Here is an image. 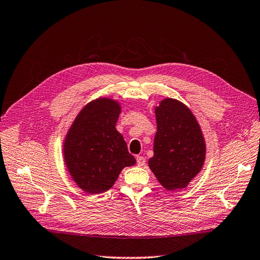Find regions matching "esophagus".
Returning <instances> with one entry per match:
<instances>
[{"label": "esophagus", "mask_w": 260, "mask_h": 260, "mask_svg": "<svg viewBox=\"0 0 260 260\" xmlns=\"http://www.w3.org/2000/svg\"><path fill=\"white\" fill-rule=\"evenodd\" d=\"M136 160H137V166L139 167H143L146 162V159L143 157V155H137Z\"/></svg>", "instance_id": "obj_1"}]
</instances>
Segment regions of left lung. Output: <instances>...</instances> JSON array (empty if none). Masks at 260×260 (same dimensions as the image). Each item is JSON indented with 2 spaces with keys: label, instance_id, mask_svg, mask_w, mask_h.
I'll return each mask as SVG.
<instances>
[{
  "label": "left lung",
  "instance_id": "obj_1",
  "mask_svg": "<svg viewBox=\"0 0 260 260\" xmlns=\"http://www.w3.org/2000/svg\"><path fill=\"white\" fill-rule=\"evenodd\" d=\"M157 133L153 157L148 166L161 186L179 190L188 186L203 170L206 142L190 109L180 100L162 99L154 107Z\"/></svg>",
  "mask_w": 260,
  "mask_h": 260
}]
</instances>
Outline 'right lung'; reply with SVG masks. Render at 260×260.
I'll list each match as a JSON object with an SVG mask.
<instances>
[{
    "label": "right lung",
    "instance_id": "1",
    "mask_svg": "<svg viewBox=\"0 0 260 260\" xmlns=\"http://www.w3.org/2000/svg\"><path fill=\"white\" fill-rule=\"evenodd\" d=\"M118 100L99 97L79 111L63 140V159L74 183L87 194L109 190L126 167L136 165L115 127Z\"/></svg>",
    "mask_w": 260,
    "mask_h": 260
}]
</instances>
